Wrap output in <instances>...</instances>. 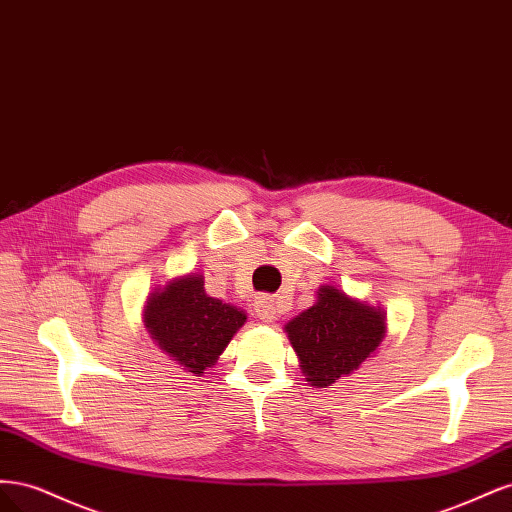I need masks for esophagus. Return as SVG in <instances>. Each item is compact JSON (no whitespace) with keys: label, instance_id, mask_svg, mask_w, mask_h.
<instances>
[{"label":"esophagus","instance_id":"obj_1","mask_svg":"<svg viewBox=\"0 0 512 512\" xmlns=\"http://www.w3.org/2000/svg\"><path fill=\"white\" fill-rule=\"evenodd\" d=\"M256 307V314L262 322L271 324L275 318H277V312H275V301L271 297H258V301L254 303Z\"/></svg>","mask_w":512,"mask_h":512}]
</instances>
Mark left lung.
Returning <instances> with one entry per match:
<instances>
[{
	"mask_svg": "<svg viewBox=\"0 0 512 512\" xmlns=\"http://www.w3.org/2000/svg\"><path fill=\"white\" fill-rule=\"evenodd\" d=\"M284 333L307 384L327 389L376 354L386 335V312L335 284H322L316 303L292 318Z\"/></svg>",
	"mask_w": 512,
	"mask_h": 512,
	"instance_id": "8db88e82",
	"label": "left lung"
}]
</instances>
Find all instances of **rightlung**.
I'll return each instance as SVG.
<instances>
[{
    "mask_svg": "<svg viewBox=\"0 0 512 512\" xmlns=\"http://www.w3.org/2000/svg\"><path fill=\"white\" fill-rule=\"evenodd\" d=\"M145 329L185 374L203 376L247 322L241 307L209 297L205 277L185 273L153 292L143 307Z\"/></svg>",
    "mask_w": 512,
    "mask_h": 512,
    "instance_id": "obj_1",
    "label": "right lung"
}]
</instances>
